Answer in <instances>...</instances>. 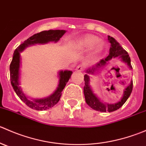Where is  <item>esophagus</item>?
<instances>
[{
	"mask_svg": "<svg viewBox=\"0 0 146 146\" xmlns=\"http://www.w3.org/2000/svg\"><path fill=\"white\" fill-rule=\"evenodd\" d=\"M76 70H78V71H82V70H84V66L83 65H78V66L76 67Z\"/></svg>",
	"mask_w": 146,
	"mask_h": 146,
	"instance_id": "1",
	"label": "esophagus"
}]
</instances>
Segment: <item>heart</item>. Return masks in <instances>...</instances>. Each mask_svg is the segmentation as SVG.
<instances>
[{
    "mask_svg": "<svg viewBox=\"0 0 146 146\" xmlns=\"http://www.w3.org/2000/svg\"><path fill=\"white\" fill-rule=\"evenodd\" d=\"M95 47H94V52L98 53L103 48L104 44L101 41H98V38L93 35H87L85 37L82 38L81 41V44L82 46L86 47H90L94 44Z\"/></svg>",
    "mask_w": 146,
    "mask_h": 146,
    "instance_id": "obj_1",
    "label": "heart"
}]
</instances>
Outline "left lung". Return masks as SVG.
Instances as JSON below:
<instances>
[{"mask_svg": "<svg viewBox=\"0 0 146 146\" xmlns=\"http://www.w3.org/2000/svg\"><path fill=\"white\" fill-rule=\"evenodd\" d=\"M108 40L110 41V43L111 44L110 54H109L108 56L104 59H102L100 62L95 64V66H94L93 67L88 68L86 71L87 74L84 76L85 86L83 88V92L84 95H85V102L91 108L98 111H102V112H106V111L111 112V111H116L120 108L129 98L132 92V90H133V81H131L130 85L125 89L124 92H123V98L121 99L120 101L115 103V104H105V103L102 102L99 100V98L92 92V89L90 86L89 75L94 74L96 70H98L100 68L104 67L109 62V61L112 58L119 56V58H121L123 62L126 63L131 69L132 68V66L131 65V58L128 54L127 51L123 49L117 42V40H115V39H114L111 36H108Z\"/></svg>", "mask_w": 146, "mask_h": 146, "instance_id": "1", "label": "left lung"}]
</instances>
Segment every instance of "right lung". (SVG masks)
<instances>
[{
    "label": "right lung",
    "instance_id": "add662e5",
    "mask_svg": "<svg viewBox=\"0 0 146 146\" xmlns=\"http://www.w3.org/2000/svg\"><path fill=\"white\" fill-rule=\"evenodd\" d=\"M66 30H50L42 31V32L36 33L33 36L28 38L21 44L14 51L13 56V60L10 65V82L14 89L15 92L17 96L20 98L23 102L30 108L36 110H46L51 108L55 104L58 103L61 98L63 90L64 89L66 83L70 78V76L73 72L70 70H61L59 72V83L58 88L55 92L50 95L48 98L44 99L35 100L32 101L25 96L23 92L20 87L19 86V77H20V52L23 51L26 47L35 44H45L49 42H58L60 38L66 33Z\"/></svg>",
    "mask_w": 146,
    "mask_h": 146
}]
</instances>
